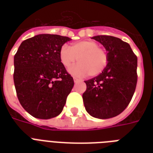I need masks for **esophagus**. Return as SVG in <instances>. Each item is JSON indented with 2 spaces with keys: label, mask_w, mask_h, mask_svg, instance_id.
Instances as JSON below:
<instances>
[{
  "label": "esophagus",
  "mask_w": 153,
  "mask_h": 153,
  "mask_svg": "<svg viewBox=\"0 0 153 153\" xmlns=\"http://www.w3.org/2000/svg\"><path fill=\"white\" fill-rule=\"evenodd\" d=\"M73 79H74V82H77L80 81V79H78V78H76V77H74Z\"/></svg>",
  "instance_id": "obj_1"
}]
</instances>
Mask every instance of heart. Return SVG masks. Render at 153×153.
<instances>
[{
	"mask_svg": "<svg viewBox=\"0 0 153 153\" xmlns=\"http://www.w3.org/2000/svg\"><path fill=\"white\" fill-rule=\"evenodd\" d=\"M59 59L62 66L68 68L76 62L79 63L70 68L74 75L97 76L100 74L108 63L106 50L99 47L98 42L88 39L74 42L69 46H62L59 50Z\"/></svg>",
	"mask_w": 153,
	"mask_h": 153,
	"instance_id": "obj_1",
	"label": "heart"
}]
</instances>
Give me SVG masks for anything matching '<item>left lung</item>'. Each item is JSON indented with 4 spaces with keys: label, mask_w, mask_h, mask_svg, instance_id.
Wrapping results in <instances>:
<instances>
[{
    "label": "left lung",
    "mask_w": 153,
    "mask_h": 153,
    "mask_svg": "<svg viewBox=\"0 0 153 153\" xmlns=\"http://www.w3.org/2000/svg\"><path fill=\"white\" fill-rule=\"evenodd\" d=\"M92 39L102 44L108 53V63L99 75L85 81L82 94L86 111L96 118L117 116L129 104L137 82V57L129 44L110 36Z\"/></svg>",
    "instance_id": "8db88e82"
}]
</instances>
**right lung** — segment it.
I'll use <instances>...</instances> for the list:
<instances>
[{"label": "right lung", "instance_id": "1", "mask_svg": "<svg viewBox=\"0 0 153 153\" xmlns=\"http://www.w3.org/2000/svg\"><path fill=\"white\" fill-rule=\"evenodd\" d=\"M69 37L40 34L25 39L14 56L13 79L20 105L29 114L50 119L62 112L74 80L60 62Z\"/></svg>", "mask_w": 153, "mask_h": 153}]
</instances>
